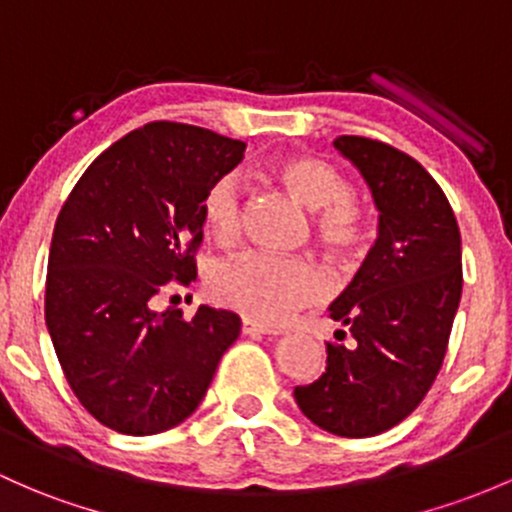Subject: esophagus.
<instances>
[{
  "mask_svg": "<svg viewBox=\"0 0 512 512\" xmlns=\"http://www.w3.org/2000/svg\"><path fill=\"white\" fill-rule=\"evenodd\" d=\"M241 332H244L246 337H261V334H278V329L268 327V324L254 322V320H244L241 322Z\"/></svg>",
  "mask_w": 512,
  "mask_h": 512,
  "instance_id": "esophagus-1",
  "label": "esophagus"
}]
</instances>
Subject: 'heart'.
Masks as SVG:
<instances>
[{
	"label": "heart",
	"instance_id": "heart-1",
	"mask_svg": "<svg viewBox=\"0 0 512 512\" xmlns=\"http://www.w3.org/2000/svg\"><path fill=\"white\" fill-rule=\"evenodd\" d=\"M273 173L300 205L315 210L317 239L329 254L354 256L364 249L368 214L332 163L317 156H290ZM202 224L217 244L236 241L241 232V188L234 175H222L205 192ZM210 293L249 320L276 324L317 298L320 273L307 258L246 251L212 268Z\"/></svg>",
	"mask_w": 512,
	"mask_h": 512
}]
</instances>
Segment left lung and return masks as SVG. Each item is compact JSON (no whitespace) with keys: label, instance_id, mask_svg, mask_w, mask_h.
<instances>
[{"label":"left lung","instance_id":"left-lung-1","mask_svg":"<svg viewBox=\"0 0 512 512\" xmlns=\"http://www.w3.org/2000/svg\"><path fill=\"white\" fill-rule=\"evenodd\" d=\"M334 148L364 175L378 239L329 305L354 346L327 342L324 373L293 395L322 430L373 437L403 422L442 368L464 283L461 234L447 195L408 153L366 136H339Z\"/></svg>","mask_w":512,"mask_h":512}]
</instances>
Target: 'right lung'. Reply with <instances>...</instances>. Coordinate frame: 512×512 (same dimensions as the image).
Here are the masks:
<instances>
[{
    "instance_id": "1",
    "label": "right lung",
    "mask_w": 512,
    "mask_h": 512,
    "mask_svg": "<svg viewBox=\"0 0 512 512\" xmlns=\"http://www.w3.org/2000/svg\"><path fill=\"white\" fill-rule=\"evenodd\" d=\"M244 151L202 126L151 122L100 153L58 214L46 327L75 398L109 430L180 425L239 337L234 312L200 305L185 320L153 302L197 278L202 200Z\"/></svg>"
}]
</instances>
